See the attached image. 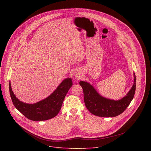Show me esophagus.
Listing matches in <instances>:
<instances>
[{
    "label": "esophagus",
    "mask_w": 151,
    "mask_h": 151,
    "mask_svg": "<svg viewBox=\"0 0 151 151\" xmlns=\"http://www.w3.org/2000/svg\"><path fill=\"white\" fill-rule=\"evenodd\" d=\"M74 76H75V77L76 78H77V79H79V78L81 77V73H79V72H76L75 73V74H74Z\"/></svg>",
    "instance_id": "34e87169"
}]
</instances>
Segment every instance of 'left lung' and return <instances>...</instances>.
Returning a JSON list of instances; mask_svg holds the SVG:
<instances>
[{"instance_id": "obj_1", "label": "left lung", "mask_w": 151, "mask_h": 151, "mask_svg": "<svg viewBox=\"0 0 151 151\" xmlns=\"http://www.w3.org/2000/svg\"><path fill=\"white\" fill-rule=\"evenodd\" d=\"M83 91L85 104L93 115L100 117H114L122 114L132 101L136 91V78L134 73V83L132 88L122 99L115 100L101 96L90 83L80 81Z\"/></svg>"}]
</instances>
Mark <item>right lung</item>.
I'll return each instance as SVG.
<instances>
[{
    "label": "right lung",
    "instance_id": "1",
    "mask_svg": "<svg viewBox=\"0 0 151 151\" xmlns=\"http://www.w3.org/2000/svg\"><path fill=\"white\" fill-rule=\"evenodd\" d=\"M70 78L64 79L55 91L48 97L33 104L26 103L16 97L9 81V93L15 108L28 119L35 121H45L55 117L60 112L69 90L72 86Z\"/></svg>",
    "mask_w": 151,
    "mask_h": 151
}]
</instances>
